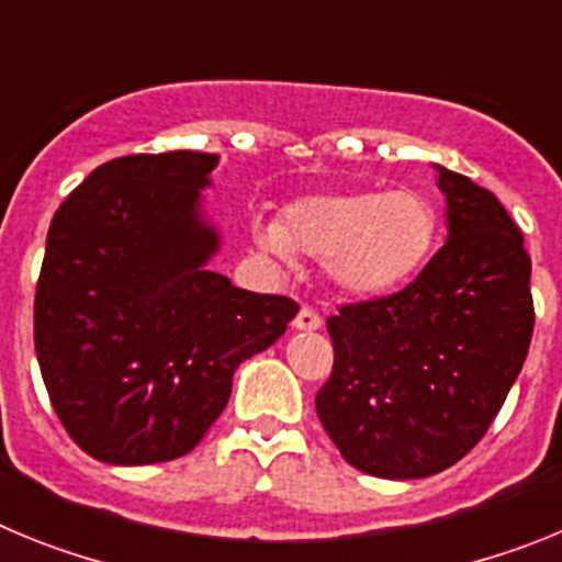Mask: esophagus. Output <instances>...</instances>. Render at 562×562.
<instances>
[{
	"mask_svg": "<svg viewBox=\"0 0 562 562\" xmlns=\"http://www.w3.org/2000/svg\"><path fill=\"white\" fill-rule=\"evenodd\" d=\"M321 324H324V317L317 315L312 306H301L295 315V321H292V326L301 331H315V329H321Z\"/></svg>",
	"mask_w": 562,
	"mask_h": 562,
	"instance_id": "esophagus-1",
	"label": "esophagus"
}]
</instances>
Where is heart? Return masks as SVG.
I'll list each match as a JSON object with an SVG mask.
<instances>
[{
    "mask_svg": "<svg viewBox=\"0 0 562 562\" xmlns=\"http://www.w3.org/2000/svg\"><path fill=\"white\" fill-rule=\"evenodd\" d=\"M436 236V205L414 188L304 196L286 207L281 225L258 227L267 250L326 261L331 284L360 297L382 295L414 278Z\"/></svg>",
    "mask_w": 562,
    "mask_h": 562,
    "instance_id": "obj_1",
    "label": "heart"
}]
</instances>
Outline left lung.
<instances>
[{
  "label": "left lung",
  "mask_w": 562,
  "mask_h": 562,
  "mask_svg": "<svg viewBox=\"0 0 562 562\" xmlns=\"http://www.w3.org/2000/svg\"><path fill=\"white\" fill-rule=\"evenodd\" d=\"M448 241L391 295L326 321L335 366L315 396L342 459L376 479H425L484 439L535 329L524 233L498 196L439 168Z\"/></svg>",
  "instance_id": "8db88e82"
}]
</instances>
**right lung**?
<instances>
[{"instance_id":"add662e5","label":"right lung","mask_w":562,"mask_h":562,"mask_svg":"<svg viewBox=\"0 0 562 562\" xmlns=\"http://www.w3.org/2000/svg\"><path fill=\"white\" fill-rule=\"evenodd\" d=\"M216 154H128L69 193L49 222L33 342L53 411L106 464L186 456L231 400L233 371L295 317L286 295L205 270L216 233L200 188Z\"/></svg>"}]
</instances>
